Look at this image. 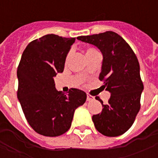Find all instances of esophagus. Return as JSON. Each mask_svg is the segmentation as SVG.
Segmentation results:
<instances>
[{"mask_svg":"<svg viewBox=\"0 0 158 158\" xmlns=\"http://www.w3.org/2000/svg\"><path fill=\"white\" fill-rule=\"evenodd\" d=\"M87 101H92V100L94 99V97L92 96L91 95H89V94H87Z\"/></svg>","mask_w":158,"mask_h":158,"instance_id":"34e87169","label":"esophagus"}]
</instances>
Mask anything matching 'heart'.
<instances>
[{"instance_id":"b5f03b06","label":"heart","mask_w":158,"mask_h":158,"mask_svg":"<svg viewBox=\"0 0 158 158\" xmlns=\"http://www.w3.org/2000/svg\"><path fill=\"white\" fill-rule=\"evenodd\" d=\"M98 52V50H97L96 49L93 48V47H87V48L85 49V56H89V55H90V54L94 53V52ZM69 56H70V52H69V53L66 55V63L68 61V60H69Z\"/></svg>"}]
</instances>
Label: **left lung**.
Listing matches in <instances>:
<instances>
[{"label": "left lung", "mask_w": 158, "mask_h": 158, "mask_svg": "<svg viewBox=\"0 0 158 158\" xmlns=\"http://www.w3.org/2000/svg\"><path fill=\"white\" fill-rule=\"evenodd\" d=\"M82 42L95 45L103 56L99 80L111 93L107 104L96 96L103 109L92 116L95 128L105 136L123 135L133 125L141 108L144 85L136 55L128 43L112 31L78 36Z\"/></svg>", "instance_id": "left-lung-1"}]
</instances>
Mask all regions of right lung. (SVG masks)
<instances>
[{
    "mask_svg": "<svg viewBox=\"0 0 158 158\" xmlns=\"http://www.w3.org/2000/svg\"><path fill=\"white\" fill-rule=\"evenodd\" d=\"M75 40L55 34L34 40L27 46L17 67V98L29 125L44 136L66 133L75 110L86 100L82 90L71 89L65 95L55 88L53 77L63 72Z\"/></svg>",
    "mask_w": 158,
    "mask_h": 158,
    "instance_id": "right-lung-1",
    "label": "right lung"
}]
</instances>
